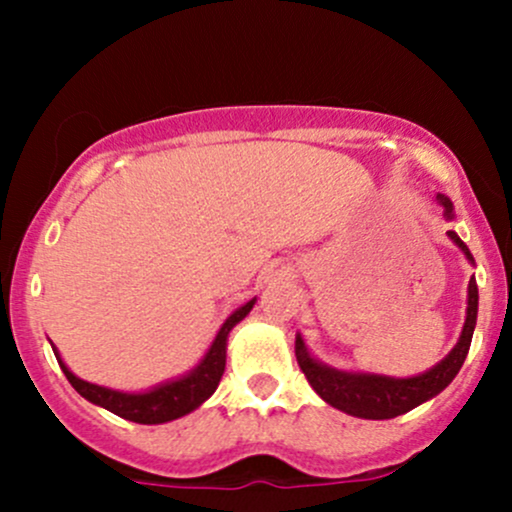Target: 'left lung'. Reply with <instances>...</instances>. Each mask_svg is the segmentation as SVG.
<instances>
[{
	"label": "left lung",
	"instance_id": "8db88e82",
	"mask_svg": "<svg viewBox=\"0 0 512 512\" xmlns=\"http://www.w3.org/2000/svg\"><path fill=\"white\" fill-rule=\"evenodd\" d=\"M443 207V214L452 219V202L445 195L436 197ZM448 236L457 248H462L467 260L474 262L472 252L462 243L455 231H448ZM477 308H479V289L474 276L469 279V298H467V320H464L460 342L450 351L438 366H433L428 373L416 375V378H385V375H366V373H342L322 366L313 361L305 351L301 337H296V358L298 366L308 378L313 390L332 404L334 409H342L351 416H361V419H395L399 414H407L426 399L436 397L445 387L452 383L457 373H460L464 358H467L469 344H472L474 325H477Z\"/></svg>",
	"mask_w": 512,
	"mask_h": 512
}]
</instances>
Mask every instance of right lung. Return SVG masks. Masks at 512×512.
<instances>
[{
	"instance_id": "1",
	"label": "right lung",
	"mask_w": 512,
	"mask_h": 512,
	"mask_svg": "<svg viewBox=\"0 0 512 512\" xmlns=\"http://www.w3.org/2000/svg\"><path fill=\"white\" fill-rule=\"evenodd\" d=\"M252 305H255V298H252L250 303H245L243 308H238L236 313L223 322V327L219 334H216L214 344H211L204 361L199 363L190 375L173 380V383L154 387V390L142 392V395H127V392H117L108 390V387L86 383V380L76 378L72 370L64 366L60 354L55 356L57 361H60L62 373L67 375V380L72 383L74 390L79 392L81 397H86L88 402L113 411V414L122 416V419L134 421V424H166V421L180 419V416L190 414V411L197 409L204 399L214 395V390L219 387L223 368H226L228 332L233 330V325H238V322L250 313Z\"/></svg>"
}]
</instances>
